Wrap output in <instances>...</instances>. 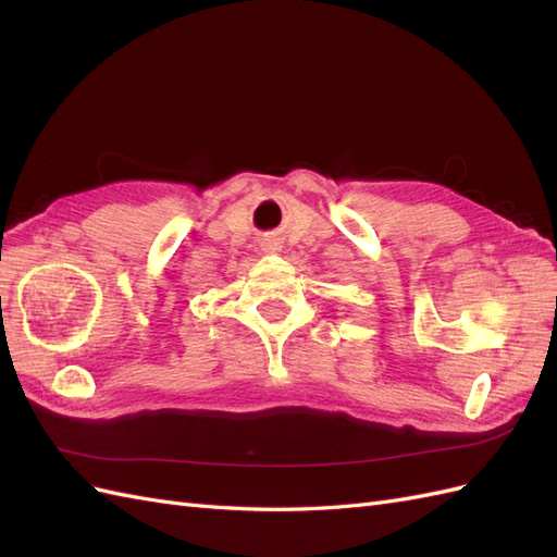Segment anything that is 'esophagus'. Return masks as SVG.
Segmentation results:
<instances>
[{"instance_id":"1","label":"esophagus","mask_w":557,"mask_h":557,"mask_svg":"<svg viewBox=\"0 0 557 557\" xmlns=\"http://www.w3.org/2000/svg\"><path fill=\"white\" fill-rule=\"evenodd\" d=\"M264 248H267V250H272V252H276V250H281V244H278L276 239H267V242H264Z\"/></svg>"}]
</instances>
